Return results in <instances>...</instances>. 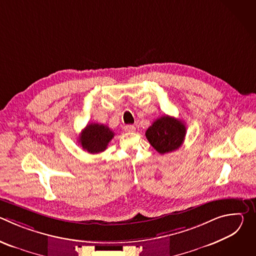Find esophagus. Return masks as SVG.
<instances>
[{
    "label": "esophagus",
    "instance_id": "esophagus-1",
    "mask_svg": "<svg viewBox=\"0 0 256 256\" xmlns=\"http://www.w3.org/2000/svg\"><path fill=\"white\" fill-rule=\"evenodd\" d=\"M124 130L128 132H134L136 130V128L132 126V124H126L124 126Z\"/></svg>",
    "mask_w": 256,
    "mask_h": 256
}]
</instances>
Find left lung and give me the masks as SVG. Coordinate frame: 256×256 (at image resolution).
<instances>
[{
	"instance_id": "obj_1",
	"label": "left lung",
	"mask_w": 256,
	"mask_h": 256,
	"mask_svg": "<svg viewBox=\"0 0 256 256\" xmlns=\"http://www.w3.org/2000/svg\"><path fill=\"white\" fill-rule=\"evenodd\" d=\"M186 124L179 120L169 116H163L156 120L146 132L152 147L160 154L173 152L180 148L186 138Z\"/></svg>"
}]
</instances>
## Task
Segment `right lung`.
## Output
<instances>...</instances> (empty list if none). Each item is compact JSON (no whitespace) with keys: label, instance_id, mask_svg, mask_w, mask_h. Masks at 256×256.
Segmentation results:
<instances>
[{"label":"right lung","instance_id":"obj_1","mask_svg":"<svg viewBox=\"0 0 256 256\" xmlns=\"http://www.w3.org/2000/svg\"><path fill=\"white\" fill-rule=\"evenodd\" d=\"M114 136L108 126L99 124H88L79 136L82 148L90 154H98L106 150L107 144Z\"/></svg>","mask_w":256,"mask_h":256}]
</instances>
